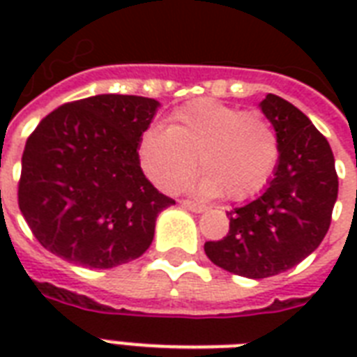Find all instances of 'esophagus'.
<instances>
[{
  "label": "esophagus",
  "mask_w": 357,
  "mask_h": 357,
  "mask_svg": "<svg viewBox=\"0 0 357 357\" xmlns=\"http://www.w3.org/2000/svg\"><path fill=\"white\" fill-rule=\"evenodd\" d=\"M179 204L195 213H202L207 209V206H204V204H198V202H192V200H179Z\"/></svg>",
  "instance_id": "obj_1"
}]
</instances>
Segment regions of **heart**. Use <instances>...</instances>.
<instances>
[{"label": "heart", "instance_id": "b5f03b06", "mask_svg": "<svg viewBox=\"0 0 357 357\" xmlns=\"http://www.w3.org/2000/svg\"><path fill=\"white\" fill-rule=\"evenodd\" d=\"M198 167L195 189L241 202L265 189L280 161V139L265 114L200 98L176 109L167 129H146L139 161L162 190H174Z\"/></svg>", "mask_w": 357, "mask_h": 357}]
</instances>
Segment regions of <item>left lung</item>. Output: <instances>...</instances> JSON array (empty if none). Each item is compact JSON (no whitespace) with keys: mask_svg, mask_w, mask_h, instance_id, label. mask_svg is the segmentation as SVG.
I'll return each mask as SVG.
<instances>
[{"mask_svg":"<svg viewBox=\"0 0 357 357\" xmlns=\"http://www.w3.org/2000/svg\"><path fill=\"white\" fill-rule=\"evenodd\" d=\"M261 111L280 139L274 178L259 198L228 213L226 237L204 244L215 265L254 280L293 268L322 243L339 190L332 148L311 120L276 94Z\"/></svg>","mask_w":357,"mask_h":357,"instance_id":"left-lung-1","label":"left lung"}]
</instances>
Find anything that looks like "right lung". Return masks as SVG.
<instances>
[{"label": "right lung", "instance_id": "add662e5", "mask_svg": "<svg viewBox=\"0 0 357 357\" xmlns=\"http://www.w3.org/2000/svg\"><path fill=\"white\" fill-rule=\"evenodd\" d=\"M151 98L100 94L64 103L25 142L18 206L36 241L68 263L113 268L144 254L176 202L142 172Z\"/></svg>", "mask_w": 357, "mask_h": 357}]
</instances>
